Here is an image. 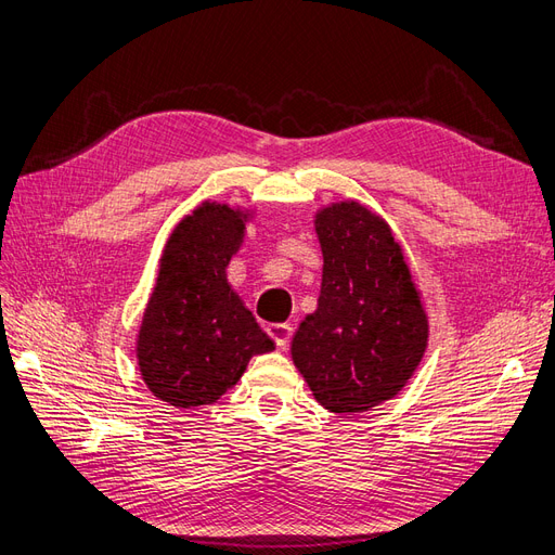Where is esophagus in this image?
I'll list each match as a JSON object with an SVG mask.
<instances>
[{
    "instance_id": "1",
    "label": "esophagus",
    "mask_w": 555,
    "mask_h": 555,
    "mask_svg": "<svg viewBox=\"0 0 555 555\" xmlns=\"http://www.w3.org/2000/svg\"><path fill=\"white\" fill-rule=\"evenodd\" d=\"M267 334L272 336V340L279 347H285L293 338V324H270V326H267Z\"/></svg>"
}]
</instances>
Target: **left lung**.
Returning a JSON list of instances; mask_svg holds the SVG:
<instances>
[{
  "mask_svg": "<svg viewBox=\"0 0 555 555\" xmlns=\"http://www.w3.org/2000/svg\"><path fill=\"white\" fill-rule=\"evenodd\" d=\"M324 267L318 311L293 338V361L315 400L334 414H361L393 398L427 345V318L400 244L357 201L315 219Z\"/></svg>",
  "mask_w": 555,
  "mask_h": 555,
  "instance_id": "obj_1",
  "label": "left lung"
}]
</instances>
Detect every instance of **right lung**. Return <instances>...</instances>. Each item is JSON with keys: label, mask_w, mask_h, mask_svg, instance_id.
<instances>
[{"label": "right lung", "mask_w": 555, "mask_h": 555, "mask_svg": "<svg viewBox=\"0 0 555 555\" xmlns=\"http://www.w3.org/2000/svg\"><path fill=\"white\" fill-rule=\"evenodd\" d=\"M242 233V212L203 203L164 246L137 359L151 391L178 409L217 402L254 354L274 350L225 281Z\"/></svg>", "instance_id": "1"}]
</instances>
